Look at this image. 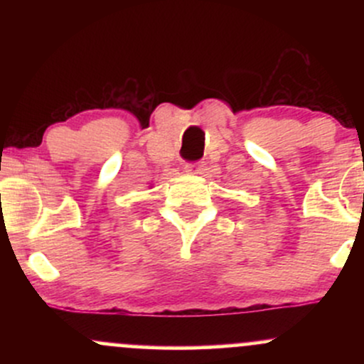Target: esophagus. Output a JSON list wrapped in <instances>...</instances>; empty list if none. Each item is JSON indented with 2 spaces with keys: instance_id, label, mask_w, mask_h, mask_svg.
Returning <instances> with one entry per match:
<instances>
[{
  "instance_id": "1",
  "label": "esophagus",
  "mask_w": 364,
  "mask_h": 364,
  "mask_svg": "<svg viewBox=\"0 0 364 364\" xmlns=\"http://www.w3.org/2000/svg\"><path fill=\"white\" fill-rule=\"evenodd\" d=\"M185 171L190 174H203V168L200 164H186Z\"/></svg>"
}]
</instances>
